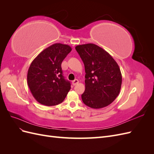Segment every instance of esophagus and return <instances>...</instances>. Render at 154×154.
I'll list each match as a JSON object with an SVG mask.
<instances>
[{"mask_svg": "<svg viewBox=\"0 0 154 154\" xmlns=\"http://www.w3.org/2000/svg\"><path fill=\"white\" fill-rule=\"evenodd\" d=\"M78 83H79L78 80H77V79H75V80L72 81V84L73 85H77V84H78Z\"/></svg>", "mask_w": 154, "mask_h": 154, "instance_id": "obj_1", "label": "esophagus"}]
</instances>
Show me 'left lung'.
I'll return each instance as SVG.
<instances>
[{"instance_id": "8db88e82", "label": "left lung", "mask_w": 154, "mask_h": 154, "mask_svg": "<svg viewBox=\"0 0 154 154\" xmlns=\"http://www.w3.org/2000/svg\"><path fill=\"white\" fill-rule=\"evenodd\" d=\"M85 66V90L82 99L87 106L101 109L119 95L122 83L119 67L111 55L94 44L75 48Z\"/></svg>"}]
</instances>
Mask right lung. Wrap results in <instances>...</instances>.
I'll return each mask as SVG.
<instances>
[{"instance_id": "1", "label": "right lung", "mask_w": 154, "mask_h": 154, "mask_svg": "<svg viewBox=\"0 0 154 154\" xmlns=\"http://www.w3.org/2000/svg\"><path fill=\"white\" fill-rule=\"evenodd\" d=\"M71 50L68 45L54 44L42 51L31 62L27 71V85L40 104L57 105L66 98L71 83L64 79L61 65Z\"/></svg>"}]
</instances>
